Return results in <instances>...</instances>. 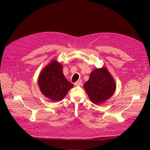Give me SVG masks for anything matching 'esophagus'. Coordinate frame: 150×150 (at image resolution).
Here are the masks:
<instances>
[{"mask_svg": "<svg viewBox=\"0 0 150 150\" xmlns=\"http://www.w3.org/2000/svg\"><path fill=\"white\" fill-rule=\"evenodd\" d=\"M74 85L76 86H81V85H82V81L79 80V81H77V82H76V83H74Z\"/></svg>", "mask_w": 150, "mask_h": 150, "instance_id": "esophagus-1", "label": "esophagus"}]
</instances>
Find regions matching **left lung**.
Returning a JSON list of instances; mask_svg holds the SVG:
<instances>
[{
  "label": "left lung",
  "mask_w": 150,
  "mask_h": 150,
  "mask_svg": "<svg viewBox=\"0 0 150 150\" xmlns=\"http://www.w3.org/2000/svg\"><path fill=\"white\" fill-rule=\"evenodd\" d=\"M88 96L93 103L98 104L111 97L116 89V84L111 74L102 67L93 71L89 80L84 84Z\"/></svg>",
  "instance_id": "8db88e82"
}]
</instances>
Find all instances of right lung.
<instances>
[{
  "mask_svg": "<svg viewBox=\"0 0 150 150\" xmlns=\"http://www.w3.org/2000/svg\"><path fill=\"white\" fill-rule=\"evenodd\" d=\"M62 65L53 60L44 68L39 75L38 84L45 96L54 101H61L73 88L63 74Z\"/></svg>",
  "mask_w": 150,
  "mask_h": 150,
  "instance_id": "1",
  "label": "right lung"
}]
</instances>
